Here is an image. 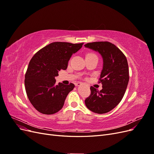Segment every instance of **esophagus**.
Masks as SVG:
<instances>
[{
	"label": "esophagus",
	"instance_id": "34e87169",
	"mask_svg": "<svg viewBox=\"0 0 154 154\" xmlns=\"http://www.w3.org/2000/svg\"><path fill=\"white\" fill-rule=\"evenodd\" d=\"M82 85V83L81 82H78L77 83H76V86H80Z\"/></svg>",
	"mask_w": 154,
	"mask_h": 154
}]
</instances>
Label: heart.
Returning a JSON list of instances; mask_svg holds the SVG:
<instances>
[{
	"label": "heart",
	"instance_id": "b5f03b06",
	"mask_svg": "<svg viewBox=\"0 0 154 154\" xmlns=\"http://www.w3.org/2000/svg\"><path fill=\"white\" fill-rule=\"evenodd\" d=\"M92 56H96V55L94 53H88L87 54L86 57H92Z\"/></svg>",
	"mask_w": 154,
	"mask_h": 154
}]
</instances>
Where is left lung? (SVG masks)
<instances>
[{
    "label": "left lung",
    "mask_w": 154,
    "mask_h": 154,
    "mask_svg": "<svg viewBox=\"0 0 154 154\" xmlns=\"http://www.w3.org/2000/svg\"><path fill=\"white\" fill-rule=\"evenodd\" d=\"M84 46L97 51L103 60L99 79L103 88L99 91L91 86L85 103L93 112L105 114L114 109L125 94L129 81L127 60L122 51L109 42H94Z\"/></svg>",
    "instance_id": "8db88e82"
}]
</instances>
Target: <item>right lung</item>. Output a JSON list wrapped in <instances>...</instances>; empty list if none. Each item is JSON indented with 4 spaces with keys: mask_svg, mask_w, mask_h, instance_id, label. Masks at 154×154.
<instances>
[{
    "mask_svg": "<svg viewBox=\"0 0 154 154\" xmlns=\"http://www.w3.org/2000/svg\"><path fill=\"white\" fill-rule=\"evenodd\" d=\"M83 44L56 42L39 50L31 59L25 74V88L31 103L39 112L49 115L62 109L74 85H55V76L67 69L70 58Z\"/></svg>",
    "mask_w": 154,
    "mask_h": 154,
    "instance_id": "1",
    "label": "right lung"
}]
</instances>
